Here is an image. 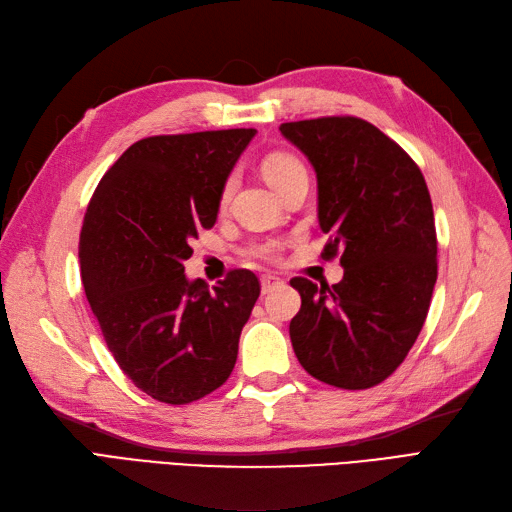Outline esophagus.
<instances>
[{"label": "esophagus", "instance_id": "obj_1", "mask_svg": "<svg viewBox=\"0 0 512 512\" xmlns=\"http://www.w3.org/2000/svg\"><path fill=\"white\" fill-rule=\"evenodd\" d=\"M282 284V280L280 277H275V275H262L260 277V290H262V294H269L273 288H277Z\"/></svg>", "mask_w": 512, "mask_h": 512}]
</instances>
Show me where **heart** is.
<instances>
[{
  "instance_id": "heart-1",
  "label": "heart",
  "mask_w": 512,
  "mask_h": 512,
  "mask_svg": "<svg viewBox=\"0 0 512 512\" xmlns=\"http://www.w3.org/2000/svg\"><path fill=\"white\" fill-rule=\"evenodd\" d=\"M301 173H305V166L297 156H292V153L275 151V153H269V156L262 160V175H265V179L273 185L277 192H282L286 185ZM230 190H232V179H228L224 183L222 200L228 198ZM247 254L256 260H273V258H277V254H280V245H277L275 241L254 243L250 250H247Z\"/></svg>"
}]
</instances>
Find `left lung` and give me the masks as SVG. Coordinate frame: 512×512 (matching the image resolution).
Wrapping results in <instances>:
<instances>
[{
  "label": "left lung",
  "instance_id": "left-lung-1",
  "mask_svg": "<svg viewBox=\"0 0 512 512\" xmlns=\"http://www.w3.org/2000/svg\"><path fill=\"white\" fill-rule=\"evenodd\" d=\"M312 162L322 258L342 252L344 280H290L301 294L290 342L309 376L337 389H371L404 363L438 280V239L421 168L359 117L282 123Z\"/></svg>",
  "mask_w": 512,
  "mask_h": 512
}]
</instances>
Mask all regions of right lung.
<instances>
[{"mask_svg":"<svg viewBox=\"0 0 512 512\" xmlns=\"http://www.w3.org/2000/svg\"><path fill=\"white\" fill-rule=\"evenodd\" d=\"M254 134L143 138L106 170L87 205L79 258L91 312L123 374L162 404L220 389L260 294L245 269L213 290L183 275L192 239L215 224L224 183Z\"/></svg>","mask_w":512,"mask_h":512,"instance_id":"add662e5","label":"right lung"}]
</instances>
